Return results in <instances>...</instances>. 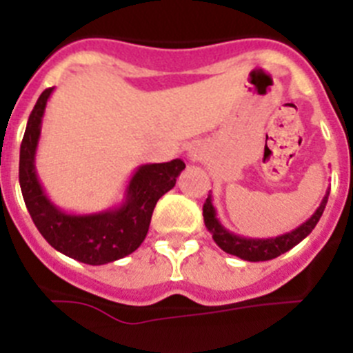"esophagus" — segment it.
<instances>
[{"instance_id":"1","label":"esophagus","mask_w":353,"mask_h":353,"mask_svg":"<svg viewBox=\"0 0 353 353\" xmlns=\"http://www.w3.org/2000/svg\"><path fill=\"white\" fill-rule=\"evenodd\" d=\"M207 157V146L201 141H194L187 148V159L191 162H199Z\"/></svg>"}]
</instances>
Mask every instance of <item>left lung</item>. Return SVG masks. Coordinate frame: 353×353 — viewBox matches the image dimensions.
Masks as SVG:
<instances>
[{"mask_svg": "<svg viewBox=\"0 0 353 353\" xmlns=\"http://www.w3.org/2000/svg\"><path fill=\"white\" fill-rule=\"evenodd\" d=\"M327 199H329V191L323 196L320 207L314 210L310 219L297 226L295 230L288 233H283L279 236H272V239H249V236L235 235L233 232L226 230L217 219V212H215L214 203H212V194L208 192V198L203 205V219L205 226L208 232L212 233V239L224 252L233 254V256L240 258L245 261H267L274 260V258L281 256L283 252L290 251L292 248L302 242L305 236L310 235L314 230L316 223L322 217L323 210H325Z\"/></svg>", "mask_w": 353, "mask_h": 353, "instance_id": "8db88e82", "label": "left lung"}]
</instances>
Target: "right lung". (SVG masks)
Segmentation results:
<instances>
[{
  "instance_id": "right-lung-1",
  "label": "right lung",
  "mask_w": 353,
  "mask_h": 353,
  "mask_svg": "<svg viewBox=\"0 0 353 353\" xmlns=\"http://www.w3.org/2000/svg\"><path fill=\"white\" fill-rule=\"evenodd\" d=\"M52 90H43L28 118L19 155V183L37 230L61 254L81 263L105 265L141 245L159 199L171 191L185 164L180 159L141 164L127 183L120 205L93 214H68L43 191L35 168L42 118Z\"/></svg>"
}]
</instances>
